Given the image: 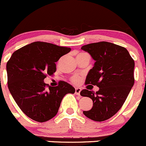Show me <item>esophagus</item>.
I'll return each mask as SVG.
<instances>
[{
    "mask_svg": "<svg viewBox=\"0 0 146 146\" xmlns=\"http://www.w3.org/2000/svg\"><path fill=\"white\" fill-rule=\"evenodd\" d=\"M81 91V88H76V90H75V93L78 96H80V93Z\"/></svg>",
    "mask_w": 146,
    "mask_h": 146,
    "instance_id": "34e87169",
    "label": "esophagus"
}]
</instances>
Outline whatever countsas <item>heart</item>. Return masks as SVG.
<instances>
[{"instance_id":"b5f03b06","label":"heart","mask_w":146,"mask_h":146,"mask_svg":"<svg viewBox=\"0 0 146 146\" xmlns=\"http://www.w3.org/2000/svg\"><path fill=\"white\" fill-rule=\"evenodd\" d=\"M80 54H83V53H80ZM70 80H71V81L73 82V83H78L79 80H80V77H79L78 76H77V75H76V76H73Z\"/></svg>"}]
</instances>
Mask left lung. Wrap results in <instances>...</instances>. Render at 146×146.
Masks as SVG:
<instances>
[{
	"instance_id": "8db88e82",
	"label": "left lung",
	"mask_w": 146,
	"mask_h": 146,
	"mask_svg": "<svg viewBox=\"0 0 146 146\" xmlns=\"http://www.w3.org/2000/svg\"><path fill=\"white\" fill-rule=\"evenodd\" d=\"M81 49L96 60L85 84L99 88L96 93L87 89L80 91V96L90 98L93 103L83 114L94 121H106L121 108L133 86L134 60L125 48L109 42L90 43Z\"/></svg>"
}]
</instances>
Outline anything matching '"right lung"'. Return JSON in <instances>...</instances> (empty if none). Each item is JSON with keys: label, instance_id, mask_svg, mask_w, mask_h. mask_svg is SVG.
Masks as SVG:
<instances>
[{"label": "right lung", "instance_id": "right-lung-1", "mask_svg": "<svg viewBox=\"0 0 146 146\" xmlns=\"http://www.w3.org/2000/svg\"><path fill=\"white\" fill-rule=\"evenodd\" d=\"M70 48L46 42H33L15 50L6 64L8 87L21 111L38 122L53 118L67 93L75 88L60 80L50 87L43 81L56 71V62L70 51Z\"/></svg>", "mask_w": 146, "mask_h": 146}]
</instances>
